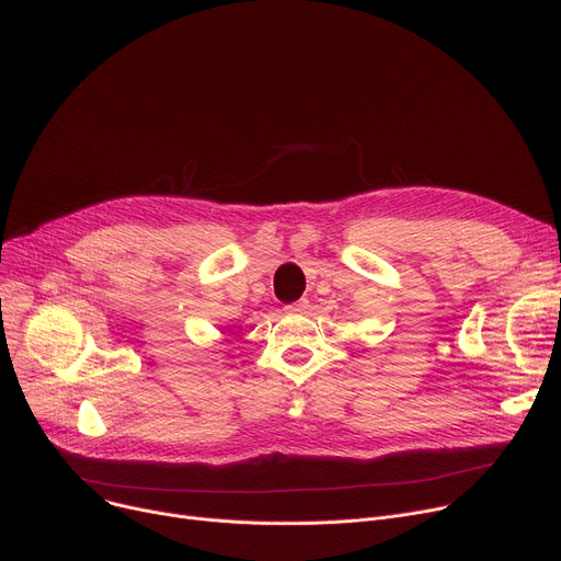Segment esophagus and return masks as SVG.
I'll list each match as a JSON object with an SVG mask.
<instances>
[{"label":"esophagus","mask_w":561,"mask_h":561,"mask_svg":"<svg viewBox=\"0 0 561 561\" xmlns=\"http://www.w3.org/2000/svg\"><path fill=\"white\" fill-rule=\"evenodd\" d=\"M309 309V302L307 300H298L294 305H286V311L288 313H305Z\"/></svg>","instance_id":"esophagus-1"}]
</instances>
